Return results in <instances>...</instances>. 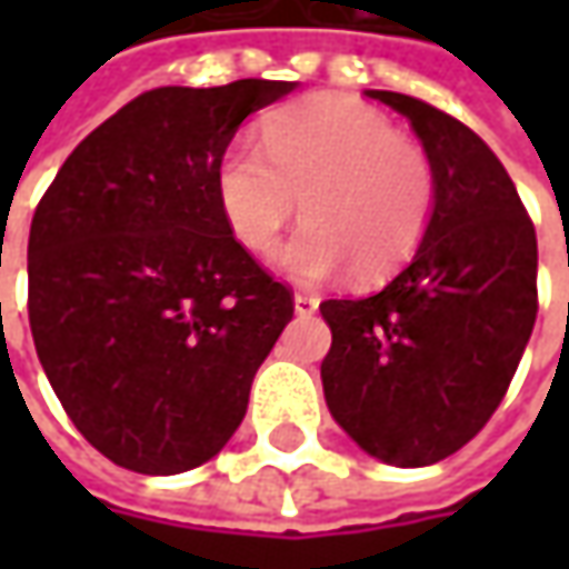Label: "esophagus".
<instances>
[{
  "mask_svg": "<svg viewBox=\"0 0 569 569\" xmlns=\"http://www.w3.org/2000/svg\"><path fill=\"white\" fill-rule=\"evenodd\" d=\"M319 307V297L317 295H307V291H297L295 295V310L300 317H310L313 310Z\"/></svg>",
  "mask_w": 569,
  "mask_h": 569,
  "instance_id": "34e87169",
  "label": "esophagus"
}]
</instances>
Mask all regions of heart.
<instances>
[{"label":"heart","mask_w":569,"mask_h":569,"mask_svg":"<svg viewBox=\"0 0 569 569\" xmlns=\"http://www.w3.org/2000/svg\"><path fill=\"white\" fill-rule=\"evenodd\" d=\"M262 147L233 142L214 170L221 218L247 252L269 256L300 199L310 224L281 256V269L300 281L351 262L363 278H380L421 247L437 206L433 167L370 103L300 100L262 122Z\"/></svg>","instance_id":"obj_1"}]
</instances>
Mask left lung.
Returning <instances> with one entry per match:
<instances>
[{
    "label": "left lung",
    "instance_id": "8db88e82",
    "mask_svg": "<svg viewBox=\"0 0 569 569\" xmlns=\"http://www.w3.org/2000/svg\"><path fill=\"white\" fill-rule=\"evenodd\" d=\"M411 122L437 180L421 247L380 295L322 300V392L358 447L399 469L462 449L488 425L538 313L536 228L469 126L425 100L367 91Z\"/></svg>",
    "mask_w": 569,
    "mask_h": 569
}]
</instances>
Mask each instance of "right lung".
Listing matches in <instances>:
<instances>
[{"instance_id": "obj_1", "label": "right lung", "mask_w": 569, "mask_h": 569, "mask_svg": "<svg viewBox=\"0 0 569 569\" xmlns=\"http://www.w3.org/2000/svg\"><path fill=\"white\" fill-rule=\"evenodd\" d=\"M295 88L144 91L78 144L33 211L37 358L81 437L122 469L180 475L218 456L295 317L214 196L240 122Z\"/></svg>"}]
</instances>
